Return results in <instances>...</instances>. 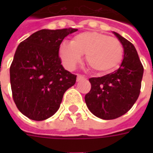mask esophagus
<instances>
[{"instance_id":"esophagus-1","label":"esophagus","mask_w":153,"mask_h":153,"mask_svg":"<svg viewBox=\"0 0 153 153\" xmlns=\"http://www.w3.org/2000/svg\"><path fill=\"white\" fill-rule=\"evenodd\" d=\"M83 79H85V76H83V75H81V74L77 75V82H80L82 80H83Z\"/></svg>"}]
</instances>
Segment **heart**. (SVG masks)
<instances>
[{
	"label": "heart",
	"mask_w": 153,
	"mask_h": 153,
	"mask_svg": "<svg viewBox=\"0 0 153 153\" xmlns=\"http://www.w3.org/2000/svg\"><path fill=\"white\" fill-rule=\"evenodd\" d=\"M86 55V62L98 73L106 74L118 67L123 48L118 39L98 32H82L75 35L71 43L60 44L59 55L62 64L73 70Z\"/></svg>",
	"instance_id": "1"
}]
</instances>
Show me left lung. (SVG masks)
Segmentation results:
<instances>
[{"instance_id":"left-lung-1","label":"left lung","mask_w":153,"mask_h":153,"mask_svg":"<svg viewBox=\"0 0 153 153\" xmlns=\"http://www.w3.org/2000/svg\"><path fill=\"white\" fill-rule=\"evenodd\" d=\"M123 47V60L117 70L91 78V90L85 96L90 111L101 119L112 120L126 114L140 94L144 68L132 43L113 32Z\"/></svg>"}]
</instances>
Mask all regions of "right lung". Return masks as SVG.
<instances>
[{
  "label": "right lung",
  "mask_w": 153,
  "mask_h": 153,
  "mask_svg": "<svg viewBox=\"0 0 153 153\" xmlns=\"http://www.w3.org/2000/svg\"><path fill=\"white\" fill-rule=\"evenodd\" d=\"M72 27L42 29L18 45L10 67L13 100L25 116L34 121L51 117L59 109L63 94L76 75L64 69L59 48Z\"/></svg>",
  "instance_id": "add662e5"
}]
</instances>
